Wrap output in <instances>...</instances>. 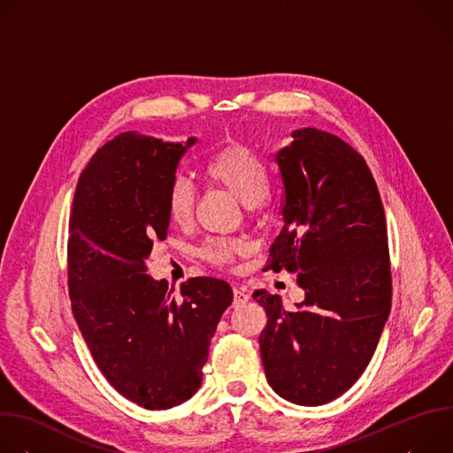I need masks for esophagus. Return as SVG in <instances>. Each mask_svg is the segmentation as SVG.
I'll list each match as a JSON object with an SVG mask.
<instances>
[{"label": "esophagus", "mask_w": 453, "mask_h": 453, "mask_svg": "<svg viewBox=\"0 0 453 453\" xmlns=\"http://www.w3.org/2000/svg\"><path fill=\"white\" fill-rule=\"evenodd\" d=\"M233 295H234V298H233V306H234V308L245 304L247 300H249V295H247L242 288H233Z\"/></svg>", "instance_id": "esophagus-1"}]
</instances>
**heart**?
<instances>
[{
	"label": "heart",
	"instance_id": "heart-1",
	"mask_svg": "<svg viewBox=\"0 0 453 453\" xmlns=\"http://www.w3.org/2000/svg\"><path fill=\"white\" fill-rule=\"evenodd\" d=\"M204 176L231 194H234L249 210L261 204L268 194V169L265 162L250 147L242 142H229L208 157L204 162ZM167 215L169 219L185 227L194 219L196 192L188 180L178 176L167 188ZM245 252V245L229 238H210L201 249L199 256L206 263L227 268L238 254Z\"/></svg>",
	"mask_w": 453,
	"mask_h": 453
}]
</instances>
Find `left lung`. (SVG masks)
Here are the masks:
<instances>
[{"instance_id": "left-lung-1", "label": "left lung", "mask_w": 453, "mask_h": 453, "mask_svg": "<svg viewBox=\"0 0 453 453\" xmlns=\"http://www.w3.org/2000/svg\"><path fill=\"white\" fill-rule=\"evenodd\" d=\"M275 155L284 226L266 268L298 272L306 298L286 311L263 289L261 361L272 389L298 405L343 395L368 366L391 310L382 201L354 147L315 127L295 129Z\"/></svg>"}]
</instances>
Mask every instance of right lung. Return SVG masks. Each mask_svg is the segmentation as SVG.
<instances>
[{
    "instance_id": "1",
    "label": "right lung",
    "mask_w": 453,
    "mask_h": 453,
    "mask_svg": "<svg viewBox=\"0 0 453 453\" xmlns=\"http://www.w3.org/2000/svg\"><path fill=\"white\" fill-rule=\"evenodd\" d=\"M187 145L126 131L83 169L69 219L67 279L73 315L104 379L133 403L162 411L188 400L233 289L215 277L181 282L147 272L169 233L167 188Z\"/></svg>"
}]
</instances>
